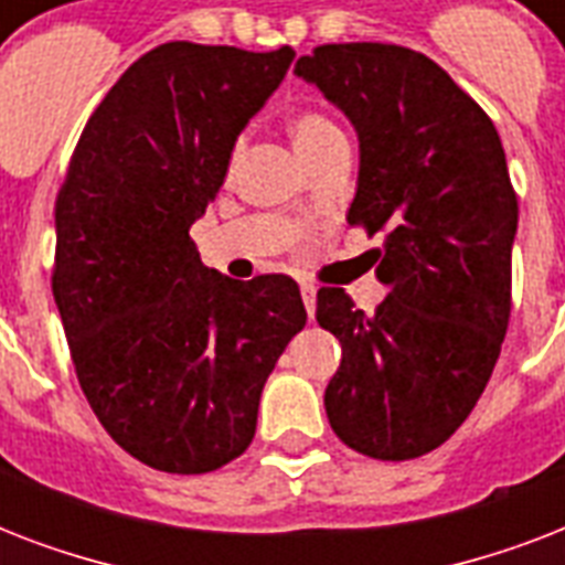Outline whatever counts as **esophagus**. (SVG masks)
Wrapping results in <instances>:
<instances>
[{"instance_id": "esophagus-1", "label": "esophagus", "mask_w": 565, "mask_h": 565, "mask_svg": "<svg viewBox=\"0 0 565 565\" xmlns=\"http://www.w3.org/2000/svg\"><path fill=\"white\" fill-rule=\"evenodd\" d=\"M301 299H305L308 317L313 319V313H317V287L313 284H301Z\"/></svg>"}]
</instances>
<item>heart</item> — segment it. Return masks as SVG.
Masks as SVG:
<instances>
[{
  "instance_id": "obj_1",
  "label": "heart",
  "mask_w": 565,
  "mask_h": 565,
  "mask_svg": "<svg viewBox=\"0 0 565 565\" xmlns=\"http://www.w3.org/2000/svg\"><path fill=\"white\" fill-rule=\"evenodd\" d=\"M290 137L296 152L301 154V161H308L319 149H326L328 143H334L343 135V128L337 126L334 119L319 114V110H299L296 117L290 119Z\"/></svg>"
}]
</instances>
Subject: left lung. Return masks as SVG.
Masks as SVG:
<instances>
[{
  "mask_svg": "<svg viewBox=\"0 0 565 565\" xmlns=\"http://www.w3.org/2000/svg\"><path fill=\"white\" fill-rule=\"evenodd\" d=\"M296 75L358 131L345 220L386 234L375 313L340 287L317 292V322L343 345L328 422L375 460L428 455L472 413L508 334L519 202L499 131L413 49L328 43L301 55Z\"/></svg>",
  "mask_w": 565,
  "mask_h": 565,
  "instance_id": "1",
  "label": "left lung"
}]
</instances>
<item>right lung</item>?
Returning <instances> with one entry per match:
<instances>
[{
	"mask_svg": "<svg viewBox=\"0 0 565 565\" xmlns=\"http://www.w3.org/2000/svg\"><path fill=\"white\" fill-rule=\"evenodd\" d=\"M290 46L163 43L93 110L55 202V292L75 375L117 446L172 475L231 463L308 322L287 275L234 281L190 239Z\"/></svg>",
	"mask_w": 565,
	"mask_h": 565,
	"instance_id": "add662e5",
	"label": "right lung"
}]
</instances>
